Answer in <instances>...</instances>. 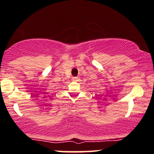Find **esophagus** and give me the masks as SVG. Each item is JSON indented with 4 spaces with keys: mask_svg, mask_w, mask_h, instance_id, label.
Masks as SVG:
<instances>
[{
    "mask_svg": "<svg viewBox=\"0 0 154 154\" xmlns=\"http://www.w3.org/2000/svg\"><path fill=\"white\" fill-rule=\"evenodd\" d=\"M72 79H73L74 81H79V77H74L73 78H72Z\"/></svg>",
    "mask_w": 154,
    "mask_h": 154,
    "instance_id": "1",
    "label": "esophagus"
}]
</instances>
